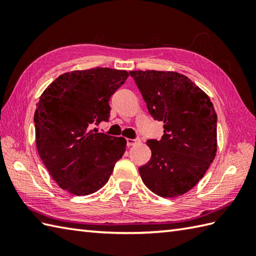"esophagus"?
<instances>
[{"label": "esophagus", "instance_id": "1", "mask_svg": "<svg viewBox=\"0 0 256 256\" xmlns=\"http://www.w3.org/2000/svg\"><path fill=\"white\" fill-rule=\"evenodd\" d=\"M138 142H140V138H126V144H128V146H133L135 143H138Z\"/></svg>", "mask_w": 256, "mask_h": 256}]
</instances>
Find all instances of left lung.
Listing matches in <instances>:
<instances>
[{"mask_svg": "<svg viewBox=\"0 0 256 256\" xmlns=\"http://www.w3.org/2000/svg\"><path fill=\"white\" fill-rule=\"evenodd\" d=\"M154 120L164 122L160 140H148L152 157L138 168L143 182L164 198L189 192L216 153V113L210 98L186 76L130 72Z\"/></svg>", "mask_w": 256, "mask_h": 256, "instance_id": "left-lung-1", "label": "left lung"}]
</instances>
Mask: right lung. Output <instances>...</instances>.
I'll return each mask as SVG.
<instances>
[{"instance_id": "add662e5", "label": "right lung", "mask_w": 256, "mask_h": 256, "mask_svg": "<svg viewBox=\"0 0 256 256\" xmlns=\"http://www.w3.org/2000/svg\"><path fill=\"white\" fill-rule=\"evenodd\" d=\"M125 70L94 68L66 72L42 92L34 114L38 154L58 186L76 196L102 188L126 148L124 138L96 133L108 121L111 96Z\"/></svg>"}]
</instances>
